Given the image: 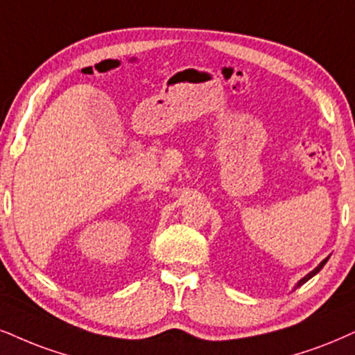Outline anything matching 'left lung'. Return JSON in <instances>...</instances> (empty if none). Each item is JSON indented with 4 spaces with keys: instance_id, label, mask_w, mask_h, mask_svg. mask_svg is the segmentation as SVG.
I'll return each mask as SVG.
<instances>
[{
    "instance_id": "8db88e82",
    "label": "left lung",
    "mask_w": 355,
    "mask_h": 355,
    "mask_svg": "<svg viewBox=\"0 0 355 355\" xmlns=\"http://www.w3.org/2000/svg\"><path fill=\"white\" fill-rule=\"evenodd\" d=\"M327 260H329V257H327V258H324V260H322V261H321V263H319V265L316 266V268H314L313 271H309V273H308V275H306V277H303V278H301V279H300V282L295 284V288H298V286H301V284H304L306 282H308V279H311V278L314 277V275H318V273H319V271H321V268H322V266H324V265H326V261H327Z\"/></svg>"
}]
</instances>
